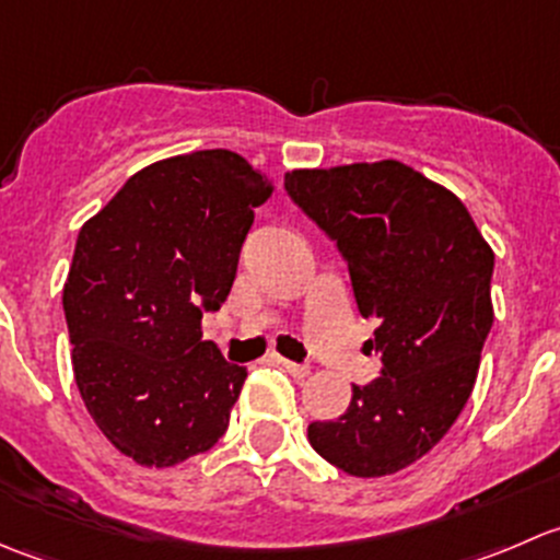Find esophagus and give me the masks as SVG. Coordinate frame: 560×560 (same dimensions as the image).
<instances>
[{
    "instance_id": "34e87169",
    "label": "esophagus",
    "mask_w": 560,
    "mask_h": 560,
    "mask_svg": "<svg viewBox=\"0 0 560 560\" xmlns=\"http://www.w3.org/2000/svg\"><path fill=\"white\" fill-rule=\"evenodd\" d=\"M276 360H279V363L284 365V369L290 371L295 380H303V376H308V371H312L306 363H292V360H287V358H276Z\"/></svg>"
}]
</instances>
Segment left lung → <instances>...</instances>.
Wrapping results in <instances>:
<instances>
[{"label":"left lung","mask_w":560,"mask_h":560,"mask_svg":"<svg viewBox=\"0 0 560 560\" xmlns=\"http://www.w3.org/2000/svg\"><path fill=\"white\" fill-rule=\"evenodd\" d=\"M287 195L336 241L380 380L352 385L338 420L308 425L312 447L352 477H387L431 453L471 395L493 327V248L444 186L404 162L292 171Z\"/></svg>","instance_id":"obj_1"}]
</instances>
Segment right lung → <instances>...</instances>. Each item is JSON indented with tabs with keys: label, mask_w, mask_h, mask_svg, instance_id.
<instances>
[{
	"label": "right lung",
	"mask_w": 560,
	"mask_h": 560,
	"mask_svg": "<svg viewBox=\"0 0 560 560\" xmlns=\"http://www.w3.org/2000/svg\"><path fill=\"white\" fill-rule=\"evenodd\" d=\"M270 191L235 151H195L135 173L78 233L72 371L107 442L140 466H175L228 431L246 369L202 341L200 322L228 301Z\"/></svg>",
	"instance_id": "add662e5"
}]
</instances>
